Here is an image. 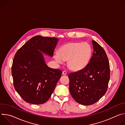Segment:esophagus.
Instances as JSON below:
<instances>
[{
	"label": "esophagus",
	"instance_id": "esophagus-1",
	"mask_svg": "<svg viewBox=\"0 0 125 125\" xmlns=\"http://www.w3.org/2000/svg\"><path fill=\"white\" fill-rule=\"evenodd\" d=\"M67 74V72H66V71H63L62 72V75H66Z\"/></svg>",
	"mask_w": 125,
	"mask_h": 125
}]
</instances>
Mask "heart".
<instances>
[{"label":"heart","mask_w":125,"mask_h":125,"mask_svg":"<svg viewBox=\"0 0 125 125\" xmlns=\"http://www.w3.org/2000/svg\"><path fill=\"white\" fill-rule=\"evenodd\" d=\"M92 53L91 45L87 42H71L61 46L54 55L59 63L67 60L68 67L73 71L84 69L90 61Z\"/></svg>","instance_id":"obj_1"}]
</instances>
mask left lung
I'll list each match as a JSON object with an SVG mask.
<instances>
[{
    "label": "left lung",
    "mask_w": 125,
    "mask_h": 125,
    "mask_svg": "<svg viewBox=\"0 0 125 125\" xmlns=\"http://www.w3.org/2000/svg\"><path fill=\"white\" fill-rule=\"evenodd\" d=\"M94 52L90 61L83 70L69 74V90L74 100L82 105L98 101L107 90L110 66L104 49L92 40Z\"/></svg>",
    "instance_id": "8db88e82"
}]
</instances>
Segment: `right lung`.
I'll return each mask as SVG.
<instances>
[{
	"label": "right lung",
	"mask_w": 125,
	"mask_h": 125,
	"mask_svg": "<svg viewBox=\"0 0 125 125\" xmlns=\"http://www.w3.org/2000/svg\"><path fill=\"white\" fill-rule=\"evenodd\" d=\"M58 41L36 35L15 54L12 66L14 86L26 102L43 104L54 91L62 72L48 67L42 53L52 57Z\"/></svg>",
	"instance_id": "right-lung-1"
}]
</instances>
